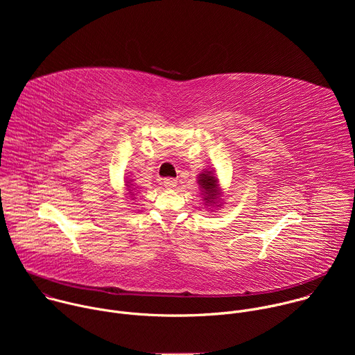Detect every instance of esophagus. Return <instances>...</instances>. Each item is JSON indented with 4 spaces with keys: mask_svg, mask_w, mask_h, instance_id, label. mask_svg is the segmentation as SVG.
Here are the masks:
<instances>
[{
    "mask_svg": "<svg viewBox=\"0 0 355 355\" xmlns=\"http://www.w3.org/2000/svg\"><path fill=\"white\" fill-rule=\"evenodd\" d=\"M163 184H164V187H167V188H174V187L177 185V180H174V178H164Z\"/></svg>",
    "mask_w": 355,
    "mask_h": 355,
    "instance_id": "esophagus-1",
    "label": "esophagus"
}]
</instances>
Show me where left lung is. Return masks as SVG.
Returning <instances> with one entry per match:
<instances>
[{"label":"left lung","mask_w":355,"mask_h":355,"mask_svg":"<svg viewBox=\"0 0 355 355\" xmlns=\"http://www.w3.org/2000/svg\"><path fill=\"white\" fill-rule=\"evenodd\" d=\"M198 184L202 189V193L204 195V200H205V205H216L220 207V196L222 192L219 189V184H218V178L214 175L212 171H205L199 174L198 178Z\"/></svg>","instance_id":"8db88e82"}]
</instances>
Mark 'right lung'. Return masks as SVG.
<instances>
[{
	"mask_svg": "<svg viewBox=\"0 0 355 355\" xmlns=\"http://www.w3.org/2000/svg\"><path fill=\"white\" fill-rule=\"evenodd\" d=\"M126 185H128V188H130V187H129V181H128V184H126ZM130 185H132V184H130ZM132 191H133V189H129V193H130V195H135ZM130 198L133 199V196H130Z\"/></svg>",
	"mask_w": 355,
	"mask_h": 355,
	"instance_id": "1",
	"label": "right lung"
}]
</instances>
